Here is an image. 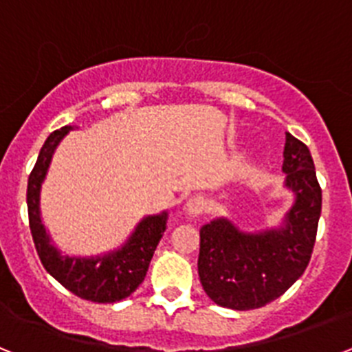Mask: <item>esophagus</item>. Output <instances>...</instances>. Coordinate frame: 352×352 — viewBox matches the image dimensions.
<instances>
[{
  "label": "esophagus",
  "mask_w": 352,
  "mask_h": 352,
  "mask_svg": "<svg viewBox=\"0 0 352 352\" xmlns=\"http://www.w3.org/2000/svg\"><path fill=\"white\" fill-rule=\"evenodd\" d=\"M204 208H206V201H204L201 195H194V197H190L188 201H186V213L192 214V217H197V214H201L204 211Z\"/></svg>",
  "instance_id": "esophagus-1"
}]
</instances>
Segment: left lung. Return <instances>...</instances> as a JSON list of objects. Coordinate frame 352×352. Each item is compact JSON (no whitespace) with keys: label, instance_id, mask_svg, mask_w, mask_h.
<instances>
[{"label":"left lung","instance_id":"obj_1","mask_svg":"<svg viewBox=\"0 0 352 352\" xmlns=\"http://www.w3.org/2000/svg\"><path fill=\"white\" fill-rule=\"evenodd\" d=\"M285 186L294 204L284 226L243 232L227 219L201 227L199 278L211 301L252 310L280 298L303 275L312 257L322 194L307 144L285 133Z\"/></svg>","mask_w":352,"mask_h":352}]
</instances>
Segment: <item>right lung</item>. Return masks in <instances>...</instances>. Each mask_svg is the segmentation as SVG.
Instances as JSON below:
<instances>
[{
    "instance_id": "add662e5",
    "label": "right lung",
    "mask_w": 352,
    "mask_h": 352,
    "mask_svg": "<svg viewBox=\"0 0 352 352\" xmlns=\"http://www.w3.org/2000/svg\"><path fill=\"white\" fill-rule=\"evenodd\" d=\"M72 130L63 126L54 130L43 142L36 164L28 178V217L38 257L43 268L63 287L82 300L95 303H114L130 296L144 280L157 245L166 231L167 213L146 217L120 250L98 257L63 256L51 243L42 219H40V186L47 174L52 153L61 139Z\"/></svg>"
}]
</instances>
